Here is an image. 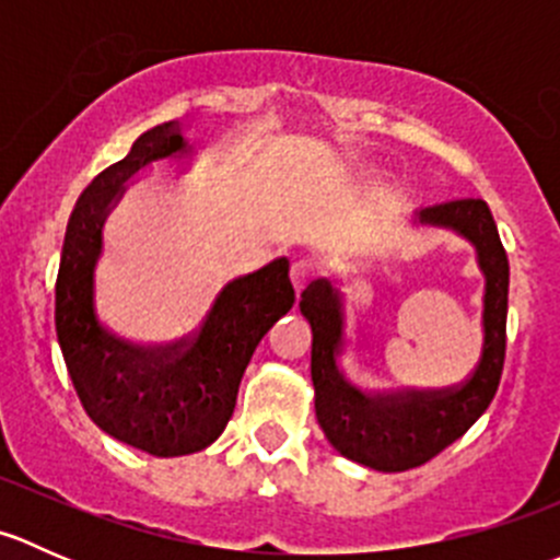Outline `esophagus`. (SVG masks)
Instances as JSON below:
<instances>
[{
    "label": "esophagus",
    "instance_id": "obj_1",
    "mask_svg": "<svg viewBox=\"0 0 560 560\" xmlns=\"http://www.w3.org/2000/svg\"><path fill=\"white\" fill-rule=\"evenodd\" d=\"M316 273H319V268H316V262H312V259H295L290 268L292 287H295L298 292L306 290V287L316 279Z\"/></svg>",
    "mask_w": 560,
    "mask_h": 560
}]
</instances>
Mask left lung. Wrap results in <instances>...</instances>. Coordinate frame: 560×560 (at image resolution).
<instances>
[{"mask_svg": "<svg viewBox=\"0 0 560 560\" xmlns=\"http://www.w3.org/2000/svg\"><path fill=\"white\" fill-rule=\"evenodd\" d=\"M415 230H447L468 241L482 270V352L468 380L433 393L363 395L347 380L343 292L327 279L314 281L301 295V314L312 325V382L316 422L327 442L349 460L376 471H406L460 439L493 400L506 349V295L510 259L501 246L493 213L479 197L417 208Z\"/></svg>", "mask_w": 560, "mask_h": 560, "instance_id": "obj_1", "label": "left lung"}]
</instances>
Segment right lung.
Returning <instances> with one entry per match:
<instances>
[{"label":"right lung","instance_id":"1","mask_svg":"<svg viewBox=\"0 0 560 560\" xmlns=\"http://www.w3.org/2000/svg\"><path fill=\"white\" fill-rule=\"evenodd\" d=\"M184 127H151L81 191L56 279V336L83 409L107 436L156 457L200 453L222 436L254 349L295 303L290 259L279 257L228 281L189 341L145 352L103 325L94 273L107 217L145 167L171 162L189 171L197 149Z\"/></svg>","mask_w":560,"mask_h":560}]
</instances>
